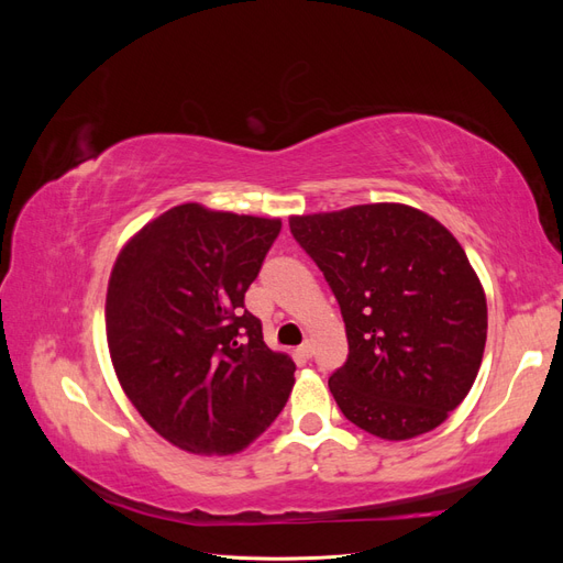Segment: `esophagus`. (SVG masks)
I'll list each match as a JSON object with an SVG mask.
<instances>
[{
	"mask_svg": "<svg viewBox=\"0 0 563 563\" xmlns=\"http://www.w3.org/2000/svg\"><path fill=\"white\" fill-rule=\"evenodd\" d=\"M312 343H310V340H308V343H302L300 347H298V354L302 356V360H312Z\"/></svg>",
	"mask_w": 563,
	"mask_h": 563,
	"instance_id": "1",
	"label": "esophagus"
}]
</instances>
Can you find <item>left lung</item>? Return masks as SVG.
I'll list each match as a JSON object with an SVG mask.
<instances>
[{"label": "left lung", "mask_w": 563, "mask_h": 563, "mask_svg": "<svg viewBox=\"0 0 563 563\" xmlns=\"http://www.w3.org/2000/svg\"><path fill=\"white\" fill-rule=\"evenodd\" d=\"M345 321L331 395L356 428L401 441L439 428L467 397L486 345V296L455 236L404 203L294 216Z\"/></svg>", "instance_id": "left-lung-1"}]
</instances>
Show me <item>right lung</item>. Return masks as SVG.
<instances>
[{
    "label": "right lung",
    "mask_w": 563,
    "mask_h": 563,
    "mask_svg": "<svg viewBox=\"0 0 563 563\" xmlns=\"http://www.w3.org/2000/svg\"><path fill=\"white\" fill-rule=\"evenodd\" d=\"M282 220L180 203L112 267L106 331L126 397L174 446L228 455L279 416L296 364L244 308Z\"/></svg>",
    "instance_id": "obj_1"
}]
</instances>
